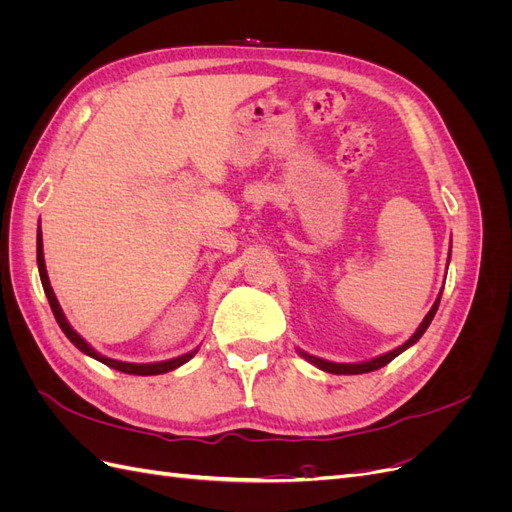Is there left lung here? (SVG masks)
<instances>
[{
    "mask_svg": "<svg viewBox=\"0 0 512 512\" xmlns=\"http://www.w3.org/2000/svg\"><path fill=\"white\" fill-rule=\"evenodd\" d=\"M448 258H451V254H448ZM440 299H442V292H440V297L436 299V303H433V307L429 309V314L425 316V320L421 322V327L416 329V333L408 339V342H406L404 346H399V348H395V350H391V352H386V354L378 356V359H371V361L359 363V365H342V363H329V361L316 359V356H309V354H305V352H299V354H303L305 359H307L309 363H314L316 367H320V369H324V371H329V374H367V371H376V369H380V367H384V365H389V363L395 359V356H399L406 348H410L412 344L418 342V339H421V335L427 331V327L431 324L433 316H436V312H438Z\"/></svg>",
    "mask_w": 512,
    "mask_h": 512,
    "instance_id": "1",
    "label": "left lung"
}]
</instances>
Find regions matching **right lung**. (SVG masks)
<instances>
[{
    "mask_svg": "<svg viewBox=\"0 0 512 512\" xmlns=\"http://www.w3.org/2000/svg\"><path fill=\"white\" fill-rule=\"evenodd\" d=\"M36 252H38V271H40L42 288H44L46 299H49V305H51V309H53V316H55L57 324L61 327V331L66 333V337H68L70 342H72L76 348H79L81 352H85V354H89V356H94L96 361H100V363L108 365L111 369L121 371V374H134V376H156V374H166V371H173V369H177L179 365L188 363V361L192 359L194 352H190V354H183V356H177V359H173V361H164V363L134 365V363H121V361L106 359V356L98 354L94 348H91V346L85 342V339H83L79 333H76V331L70 327L68 320H66V316H64V312H61V307H59V303H57V299H55L53 288H51V284H49V275H46V267H44V254H42V232H40V228H38V247H36Z\"/></svg>",
    "mask_w": 512,
    "mask_h": 512,
    "instance_id": "right-lung-1",
    "label": "right lung"
}]
</instances>
